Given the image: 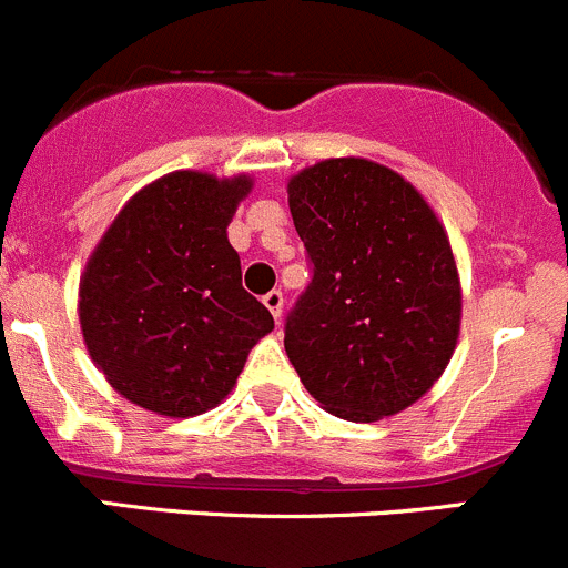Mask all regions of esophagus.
<instances>
[{"label": "esophagus", "instance_id": "34e87169", "mask_svg": "<svg viewBox=\"0 0 568 568\" xmlns=\"http://www.w3.org/2000/svg\"><path fill=\"white\" fill-rule=\"evenodd\" d=\"M262 303L271 308L273 317L282 320V314H284V292L282 290H271L265 297H262Z\"/></svg>", "mask_w": 568, "mask_h": 568}]
</instances>
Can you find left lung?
<instances>
[{
  "label": "left lung",
  "instance_id": "8db88e82",
  "mask_svg": "<svg viewBox=\"0 0 568 568\" xmlns=\"http://www.w3.org/2000/svg\"><path fill=\"white\" fill-rule=\"evenodd\" d=\"M312 282L284 325L308 395L351 423L417 403L450 364L462 282L450 240L412 182L339 156L286 184Z\"/></svg>",
  "mask_w": 568,
  "mask_h": 568
}]
</instances>
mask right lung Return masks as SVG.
Returning a JSON list of instances; mask_svg holds the SVG:
<instances>
[{
  "mask_svg": "<svg viewBox=\"0 0 568 568\" xmlns=\"http://www.w3.org/2000/svg\"><path fill=\"white\" fill-rule=\"evenodd\" d=\"M248 176L176 171L126 201L80 282L95 367L129 403L195 417L237 384L273 314L243 290L229 223Z\"/></svg>",
  "mask_w": 568,
  "mask_h": 568,
  "instance_id": "add662e5",
  "label": "right lung"
}]
</instances>
